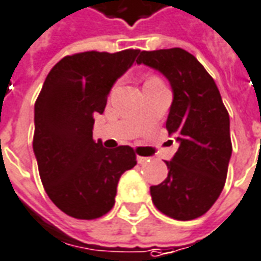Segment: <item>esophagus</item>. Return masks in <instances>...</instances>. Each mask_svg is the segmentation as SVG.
Returning <instances> with one entry per match:
<instances>
[{
    "label": "esophagus",
    "instance_id": "obj_1",
    "mask_svg": "<svg viewBox=\"0 0 261 261\" xmlns=\"http://www.w3.org/2000/svg\"><path fill=\"white\" fill-rule=\"evenodd\" d=\"M138 162L140 165H146L147 162H150V158H147V156H138Z\"/></svg>",
    "mask_w": 261,
    "mask_h": 261
}]
</instances>
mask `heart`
Masks as SVG:
<instances>
[{
    "mask_svg": "<svg viewBox=\"0 0 261 261\" xmlns=\"http://www.w3.org/2000/svg\"><path fill=\"white\" fill-rule=\"evenodd\" d=\"M147 82H161L160 80H156V78H151V80H148Z\"/></svg>",
    "mask_w": 261,
    "mask_h": 261,
    "instance_id": "obj_1",
    "label": "heart"
}]
</instances>
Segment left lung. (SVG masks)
<instances>
[{"label":"left lung","instance_id":"obj_1","mask_svg":"<svg viewBox=\"0 0 261 261\" xmlns=\"http://www.w3.org/2000/svg\"><path fill=\"white\" fill-rule=\"evenodd\" d=\"M160 71L173 92L166 129L179 148L168 177L151 186L152 202L166 216L193 220L216 202L226 183L232 146L230 117L213 78L181 48L143 50L136 60Z\"/></svg>","mask_w":261,"mask_h":261}]
</instances>
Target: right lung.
Returning a JSON list of instances; mask_svg holds the SVG:
<instances>
[{
  "label": "right lung",
  "instance_id": "obj_1",
  "mask_svg": "<svg viewBox=\"0 0 261 261\" xmlns=\"http://www.w3.org/2000/svg\"><path fill=\"white\" fill-rule=\"evenodd\" d=\"M140 54L82 52L54 66L34 106V150L41 181L66 215L93 220L111 211L123 172L136 165L132 147L106 148L93 140V123L107 96Z\"/></svg>",
  "mask_w": 261,
  "mask_h": 261
}]
</instances>
